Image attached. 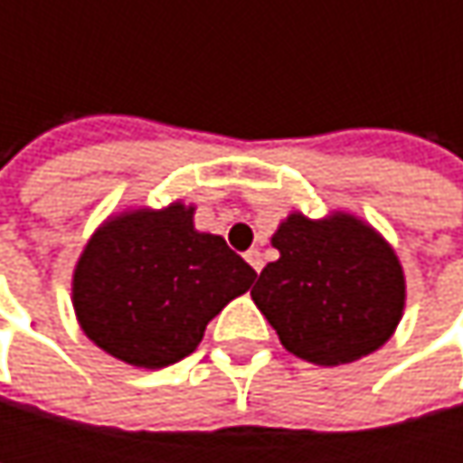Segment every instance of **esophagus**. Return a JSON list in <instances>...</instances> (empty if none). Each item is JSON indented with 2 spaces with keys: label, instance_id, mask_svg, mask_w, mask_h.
Instances as JSON below:
<instances>
[{
  "label": "esophagus",
  "instance_id": "34e87169",
  "mask_svg": "<svg viewBox=\"0 0 463 463\" xmlns=\"http://www.w3.org/2000/svg\"><path fill=\"white\" fill-rule=\"evenodd\" d=\"M246 262L260 273V270H262V254H260V249H249V251H246Z\"/></svg>",
  "mask_w": 463,
  "mask_h": 463
}]
</instances>
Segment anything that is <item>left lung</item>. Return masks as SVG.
Wrapping results in <instances>:
<instances>
[{
  "instance_id": "obj_1",
  "label": "left lung",
  "mask_w": 463,
  "mask_h": 463,
  "mask_svg": "<svg viewBox=\"0 0 463 463\" xmlns=\"http://www.w3.org/2000/svg\"><path fill=\"white\" fill-rule=\"evenodd\" d=\"M279 260L251 289L254 306L295 356L348 364L381 348L405 308L394 249L348 214L314 222L292 214L273 235Z\"/></svg>"
}]
</instances>
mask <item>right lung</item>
Segmentation results:
<instances>
[{"mask_svg":"<svg viewBox=\"0 0 463 463\" xmlns=\"http://www.w3.org/2000/svg\"><path fill=\"white\" fill-rule=\"evenodd\" d=\"M257 279L222 235L198 232L193 209L128 212L88 241L74 270L85 335L134 367L157 370L195 351L212 322Z\"/></svg>","mask_w":463,"mask_h":463,"instance_id":"1","label":"right lung"}]
</instances>
